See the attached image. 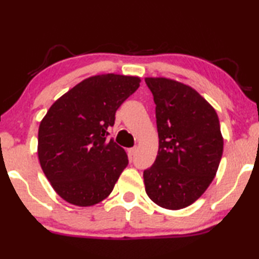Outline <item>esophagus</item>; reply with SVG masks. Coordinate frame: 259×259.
Returning a JSON list of instances; mask_svg holds the SVG:
<instances>
[{
	"instance_id": "obj_1",
	"label": "esophagus",
	"mask_w": 259,
	"mask_h": 259,
	"mask_svg": "<svg viewBox=\"0 0 259 259\" xmlns=\"http://www.w3.org/2000/svg\"><path fill=\"white\" fill-rule=\"evenodd\" d=\"M136 152H137V148L136 147L128 149V155L130 156V157H133V156L136 155Z\"/></svg>"
}]
</instances>
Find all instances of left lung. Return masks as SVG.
<instances>
[{"instance_id": "8db88e82", "label": "left lung", "mask_w": 259, "mask_h": 259, "mask_svg": "<svg viewBox=\"0 0 259 259\" xmlns=\"http://www.w3.org/2000/svg\"><path fill=\"white\" fill-rule=\"evenodd\" d=\"M154 96L158 154L144 170L145 192L157 205L180 210L191 205L216 176L223 154L217 112L184 83L147 77Z\"/></svg>"}]
</instances>
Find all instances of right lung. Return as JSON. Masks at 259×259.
Masks as SVG:
<instances>
[{
  "label": "right lung",
  "mask_w": 259,
  "mask_h": 259,
  "mask_svg": "<svg viewBox=\"0 0 259 259\" xmlns=\"http://www.w3.org/2000/svg\"><path fill=\"white\" fill-rule=\"evenodd\" d=\"M140 82L137 76L95 75L62 95L47 111L38 128V161L65 202L92 206L111 194L128 165V155L107 141L108 129Z\"/></svg>",
  "instance_id": "right-lung-1"
}]
</instances>
